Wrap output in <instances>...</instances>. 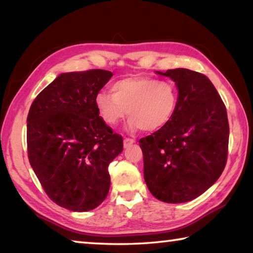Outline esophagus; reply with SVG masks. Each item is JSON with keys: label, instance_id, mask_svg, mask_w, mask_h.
Returning <instances> with one entry per match:
<instances>
[{"label": "esophagus", "instance_id": "obj_1", "mask_svg": "<svg viewBox=\"0 0 253 253\" xmlns=\"http://www.w3.org/2000/svg\"><path fill=\"white\" fill-rule=\"evenodd\" d=\"M134 143H135V139L128 138V137H126V138L124 139V147H128V146H129V145L134 144Z\"/></svg>", "mask_w": 253, "mask_h": 253}]
</instances>
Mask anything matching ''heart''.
Instances as JSON below:
<instances>
[{"mask_svg":"<svg viewBox=\"0 0 253 253\" xmlns=\"http://www.w3.org/2000/svg\"><path fill=\"white\" fill-rule=\"evenodd\" d=\"M111 95L98 93L97 113L106 125L114 126L128 114L131 129L155 131L173 118L178 104V89L172 80L151 77H127L113 84Z\"/></svg>","mask_w":253,"mask_h":253,"instance_id":"obj_1","label":"heart"}]
</instances>
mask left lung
<instances>
[{
  "mask_svg": "<svg viewBox=\"0 0 253 253\" xmlns=\"http://www.w3.org/2000/svg\"><path fill=\"white\" fill-rule=\"evenodd\" d=\"M157 74L177 85L173 118L139 139L144 178L151 193L165 203H183L217 181L228 160L229 122L224 102L207 76L170 69Z\"/></svg>",
  "mask_w": 253,
  "mask_h": 253,
  "instance_id": "obj_1",
  "label": "left lung"
}]
</instances>
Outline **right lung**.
<instances>
[{
  "mask_svg": "<svg viewBox=\"0 0 253 253\" xmlns=\"http://www.w3.org/2000/svg\"><path fill=\"white\" fill-rule=\"evenodd\" d=\"M111 76L101 69L61 74L30 107V164L46 195L70 211H90L104 202L108 165L123 152V137L101 121L95 106Z\"/></svg>",
  "mask_w": 253,
  "mask_h": 253,
  "instance_id": "1",
  "label": "right lung"
}]
</instances>
